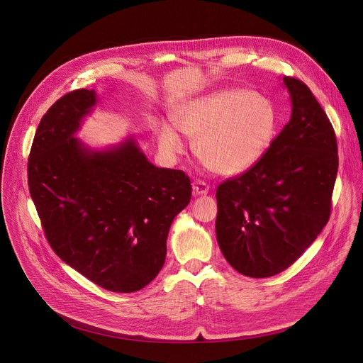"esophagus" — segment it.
<instances>
[{
    "label": "esophagus",
    "instance_id": "1",
    "mask_svg": "<svg viewBox=\"0 0 363 363\" xmlns=\"http://www.w3.org/2000/svg\"><path fill=\"white\" fill-rule=\"evenodd\" d=\"M208 191H210V185L206 184L205 181L196 179V181L192 182V192H194V195H205V194H208Z\"/></svg>",
    "mask_w": 363,
    "mask_h": 363
}]
</instances>
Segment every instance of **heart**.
<instances>
[{
	"label": "heart",
	"mask_w": 363,
	"mask_h": 363,
	"mask_svg": "<svg viewBox=\"0 0 363 363\" xmlns=\"http://www.w3.org/2000/svg\"><path fill=\"white\" fill-rule=\"evenodd\" d=\"M174 122L185 135L198 138L196 152L206 165L230 177L250 169L264 157L276 138L279 118L267 97L245 89H225L185 103L174 113ZM177 130L167 122L155 129L158 145L168 157L185 150Z\"/></svg>",
	"instance_id": "heart-1"
}]
</instances>
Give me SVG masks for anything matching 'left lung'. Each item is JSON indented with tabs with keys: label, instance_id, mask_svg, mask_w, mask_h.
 I'll return each mask as SVG.
<instances>
[{
	"label": "left lung",
	"instance_id": "obj_1",
	"mask_svg": "<svg viewBox=\"0 0 363 363\" xmlns=\"http://www.w3.org/2000/svg\"><path fill=\"white\" fill-rule=\"evenodd\" d=\"M291 118L264 157L217 188L218 245L238 273L289 269L330 218L339 158L333 126L301 80L284 76Z\"/></svg>",
	"mask_w": 363,
	"mask_h": 363
}]
</instances>
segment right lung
Returning a JSON list of instances; mask_svg holds the SVG:
<instances>
[{"mask_svg":"<svg viewBox=\"0 0 363 363\" xmlns=\"http://www.w3.org/2000/svg\"><path fill=\"white\" fill-rule=\"evenodd\" d=\"M93 90L60 97L41 118L28 157V189L44 235L94 284L133 293L161 272L171 224L191 201L184 171L157 168L132 139L93 152L73 138Z\"/></svg>","mask_w":363,"mask_h":363,"instance_id":"obj_1","label":"right lung"}]
</instances>
